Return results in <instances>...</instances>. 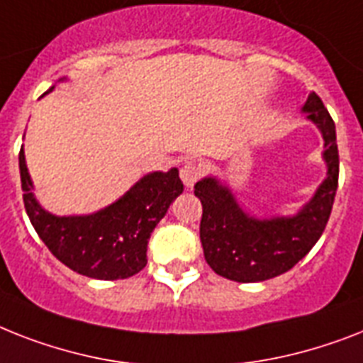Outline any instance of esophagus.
Here are the masks:
<instances>
[{
    "mask_svg": "<svg viewBox=\"0 0 363 363\" xmlns=\"http://www.w3.org/2000/svg\"><path fill=\"white\" fill-rule=\"evenodd\" d=\"M199 175H201V167L196 166L194 162H186V164L181 167V181L184 182V186L186 188L194 186L197 182V179H199Z\"/></svg>",
    "mask_w": 363,
    "mask_h": 363,
    "instance_id": "obj_1",
    "label": "esophagus"
}]
</instances>
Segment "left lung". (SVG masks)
<instances>
[{
    "label": "left lung",
    "instance_id": "left-lung-1",
    "mask_svg": "<svg viewBox=\"0 0 363 363\" xmlns=\"http://www.w3.org/2000/svg\"><path fill=\"white\" fill-rule=\"evenodd\" d=\"M319 128L325 149V181L293 214L253 216L238 203L235 191L218 175L203 177L194 194L201 199L199 237L208 267L238 284H255L287 272L304 259L328 222L340 175L335 125L319 96L311 93L300 108Z\"/></svg>",
    "mask_w": 363,
    "mask_h": 363
}]
</instances>
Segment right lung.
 Here are the masks:
<instances>
[{"instance_id":"1","label":"right lung","mask_w":363,"mask_h":363,"mask_svg":"<svg viewBox=\"0 0 363 363\" xmlns=\"http://www.w3.org/2000/svg\"><path fill=\"white\" fill-rule=\"evenodd\" d=\"M18 162L23 205L40 240L70 270L95 279H125L140 272L147 264L151 233L184 190L179 169L172 167L169 172L143 175L100 211L57 216L46 211L35 196L23 147Z\"/></svg>"}]
</instances>
